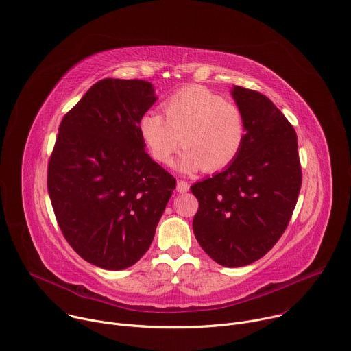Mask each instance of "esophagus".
Segmentation results:
<instances>
[{
    "instance_id": "1",
    "label": "esophagus",
    "mask_w": 351,
    "mask_h": 351,
    "mask_svg": "<svg viewBox=\"0 0 351 351\" xmlns=\"http://www.w3.org/2000/svg\"><path fill=\"white\" fill-rule=\"evenodd\" d=\"M177 191H178L180 193L188 192V191H189V184H188L186 181H184V180H180V181L177 182Z\"/></svg>"
}]
</instances>
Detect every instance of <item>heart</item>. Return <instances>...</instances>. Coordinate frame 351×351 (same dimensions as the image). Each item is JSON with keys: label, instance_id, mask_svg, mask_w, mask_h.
<instances>
[{"label": "heart", "instance_id": "obj_1", "mask_svg": "<svg viewBox=\"0 0 351 351\" xmlns=\"http://www.w3.org/2000/svg\"><path fill=\"white\" fill-rule=\"evenodd\" d=\"M162 107L165 117L149 111L139 120L141 138L154 160L170 165L180 143L185 147L178 163L184 173H216L237 160L247 139L239 106L193 85L173 93Z\"/></svg>", "mask_w": 351, "mask_h": 351}]
</instances>
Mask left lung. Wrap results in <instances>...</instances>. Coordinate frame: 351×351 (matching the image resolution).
<instances>
[{"label": "left lung", "instance_id": "obj_1", "mask_svg": "<svg viewBox=\"0 0 351 351\" xmlns=\"http://www.w3.org/2000/svg\"><path fill=\"white\" fill-rule=\"evenodd\" d=\"M247 139L224 171L191 186L199 202L192 228L217 263L239 267L261 259L285 232L301 188L297 134L265 95L234 86Z\"/></svg>", "mask_w": 351, "mask_h": 351}]
</instances>
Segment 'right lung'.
Wrapping results in <instances>:
<instances>
[{"label":"right lung","mask_w":351,"mask_h":351,"mask_svg":"<svg viewBox=\"0 0 351 351\" xmlns=\"http://www.w3.org/2000/svg\"><path fill=\"white\" fill-rule=\"evenodd\" d=\"M154 101L146 81L96 82L64 115L49 160V195L65 240L107 270L145 255L176 188L139 134Z\"/></svg>","instance_id":"right-lung-1"}]
</instances>
